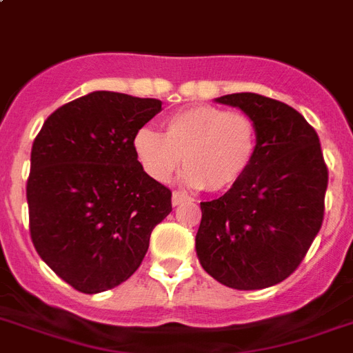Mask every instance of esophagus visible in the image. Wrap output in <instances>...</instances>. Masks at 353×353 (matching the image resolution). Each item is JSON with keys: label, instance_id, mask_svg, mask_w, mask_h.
Segmentation results:
<instances>
[{"label": "esophagus", "instance_id": "esophagus-1", "mask_svg": "<svg viewBox=\"0 0 353 353\" xmlns=\"http://www.w3.org/2000/svg\"><path fill=\"white\" fill-rule=\"evenodd\" d=\"M187 200H190V198H188L185 192H179V190H176V192L172 194V205H174V207L181 205L183 201H187Z\"/></svg>", "mask_w": 353, "mask_h": 353}]
</instances>
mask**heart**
<instances>
[{
  "label": "heart",
  "mask_w": 353,
  "mask_h": 353,
  "mask_svg": "<svg viewBox=\"0 0 353 353\" xmlns=\"http://www.w3.org/2000/svg\"><path fill=\"white\" fill-rule=\"evenodd\" d=\"M257 129L242 112L214 105H194L166 118L165 133L142 128L133 150L155 181L166 183L183 165L187 187L228 190L248 172L255 155Z\"/></svg>",
  "instance_id": "heart-1"
}]
</instances>
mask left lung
<instances>
[{"label":"left lung","mask_w":353,"mask_h":353,"mask_svg":"<svg viewBox=\"0 0 353 353\" xmlns=\"http://www.w3.org/2000/svg\"><path fill=\"white\" fill-rule=\"evenodd\" d=\"M214 101L248 114L257 144L241 181L200 203L196 255L225 287L266 289L294 272L322 225L327 168L319 134L292 107L259 94Z\"/></svg>","instance_id":"obj_1"}]
</instances>
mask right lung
<instances>
[{
    "label": "right lung",
    "instance_id": "1",
    "mask_svg": "<svg viewBox=\"0 0 353 353\" xmlns=\"http://www.w3.org/2000/svg\"><path fill=\"white\" fill-rule=\"evenodd\" d=\"M163 101L96 90L50 114L31 150L29 230L39 255L85 294L114 289L141 266L170 188L144 172L137 131Z\"/></svg>",
    "mask_w": 353,
    "mask_h": 353
}]
</instances>
